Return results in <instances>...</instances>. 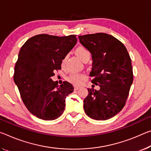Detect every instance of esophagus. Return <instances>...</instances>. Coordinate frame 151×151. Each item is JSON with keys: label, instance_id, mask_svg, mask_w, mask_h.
Here are the masks:
<instances>
[{"label": "esophagus", "instance_id": "34e87169", "mask_svg": "<svg viewBox=\"0 0 151 151\" xmlns=\"http://www.w3.org/2000/svg\"><path fill=\"white\" fill-rule=\"evenodd\" d=\"M80 88H81L80 87H77V86H75V87H74V89H75V91H76V90L79 89Z\"/></svg>", "mask_w": 151, "mask_h": 151}]
</instances>
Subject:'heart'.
Here are the masks:
<instances>
[{
    "mask_svg": "<svg viewBox=\"0 0 151 151\" xmlns=\"http://www.w3.org/2000/svg\"><path fill=\"white\" fill-rule=\"evenodd\" d=\"M76 54L78 56V58H79L83 62L84 61L86 58H90V55H91L89 51L84 47H78V48L76 50ZM66 58H67V56H65L62 59V61H61L62 66H63L64 64H65ZM83 78H85V75H83V74L73 73L68 76V81L70 83H71L72 84L78 85L81 84Z\"/></svg>",
    "mask_w": 151,
    "mask_h": 151,
    "instance_id": "b5f03b06",
    "label": "heart"
}]
</instances>
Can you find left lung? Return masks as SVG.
<instances>
[{
    "instance_id": "8db88e82",
    "label": "left lung",
    "mask_w": 151,
    "mask_h": 151,
    "mask_svg": "<svg viewBox=\"0 0 151 151\" xmlns=\"http://www.w3.org/2000/svg\"><path fill=\"white\" fill-rule=\"evenodd\" d=\"M81 44L92 56L90 76L99 90L88 88L84 110L91 118L106 120L125 106L133 83L131 59L126 47L112 35L104 33L79 35Z\"/></svg>"
}]
</instances>
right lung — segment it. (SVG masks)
I'll list each match as a JSON object with an SVG mask.
<instances>
[{
  "label": "right lung",
  "mask_w": 151,
  "mask_h": 151,
  "mask_svg": "<svg viewBox=\"0 0 151 151\" xmlns=\"http://www.w3.org/2000/svg\"><path fill=\"white\" fill-rule=\"evenodd\" d=\"M76 42L75 35L40 34L29 38L21 47L14 82L26 107L38 118L54 120L64 112L66 97L73 92L74 87L67 81L59 85L51 77L61 68L62 59Z\"/></svg>",
  "instance_id": "1"
}]
</instances>
